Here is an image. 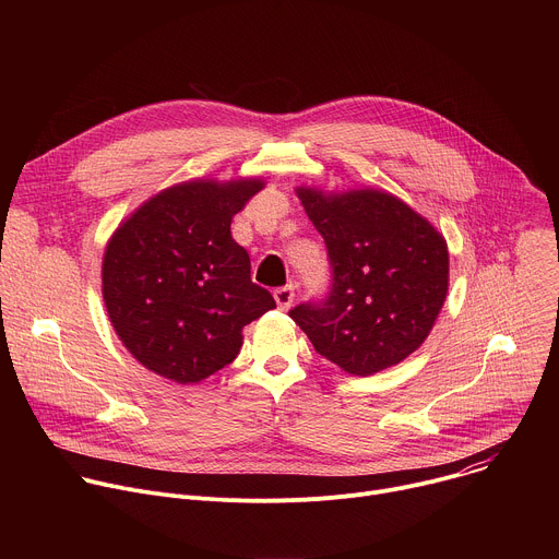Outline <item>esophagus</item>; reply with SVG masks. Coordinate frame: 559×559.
Returning a JSON list of instances; mask_svg holds the SVG:
<instances>
[{
  "label": "esophagus",
  "mask_w": 559,
  "mask_h": 559,
  "mask_svg": "<svg viewBox=\"0 0 559 559\" xmlns=\"http://www.w3.org/2000/svg\"><path fill=\"white\" fill-rule=\"evenodd\" d=\"M294 287L292 285H285V287H278L274 289V300L278 305V309H289L292 302H294Z\"/></svg>",
  "instance_id": "34e87169"
}]
</instances>
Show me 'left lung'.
I'll return each mask as SVG.
<instances>
[{"instance_id":"8db88e82","label":"left lung","mask_w":559,"mask_h":559,"mask_svg":"<svg viewBox=\"0 0 559 559\" xmlns=\"http://www.w3.org/2000/svg\"><path fill=\"white\" fill-rule=\"evenodd\" d=\"M296 194L328 246L325 298L289 309L313 349L352 376L403 362L429 336L449 289L442 234L380 190Z\"/></svg>"}]
</instances>
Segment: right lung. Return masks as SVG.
I'll return each instance as SVG.
<instances>
[{
	"mask_svg": "<svg viewBox=\"0 0 559 559\" xmlns=\"http://www.w3.org/2000/svg\"><path fill=\"white\" fill-rule=\"evenodd\" d=\"M265 188L261 179H197L147 199L106 246L102 292L126 349L179 384L229 365L243 328L276 302L252 283L250 254L231 216Z\"/></svg>",
	"mask_w": 559,
	"mask_h": 559,
	"instance_id": "1",
	"label": "right lung"
}]
</instances>
